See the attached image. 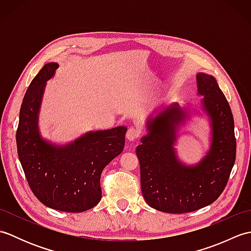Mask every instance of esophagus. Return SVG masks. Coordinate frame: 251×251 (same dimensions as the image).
I'll return each instance as SVG.
<instances>
[{"label": "esophagus", "instance_id": "obj_1", "mask_svg": "<svg viewBox=\"0 0 251 251\" xmlns=\"http://www.w3.org/2000/svg\"><path fill=\"white\" fill-rule=\"evenodd\" d=\"M141 128L139 126H132L130 127V128L127 130V134H126V137L127 139H128L129 141H132V140H136L138 139V138L140 137L141 135Z\"/></svg>", "mask_w": 251, "mask_h": 251}]
</instances>
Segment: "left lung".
<instances>
[{"label": "left lung", "mask_w": 251, "mask_h": 251, "mask_svg": "<svg viewBox=\"0 0 251 251\" xmlns=\"http://www.w3.org/2000/svg\"><path fill=\"white\" fill-rule=\"evenodd\" d=\"M199 94L212 123L209 153L196 166L188 167L176 157L173 143L185 113L178 104L148 122L149 134L137 147L141 191L149 206L168 214L195 211L214 202L226 186L236 157L234 119L216 78L197 74Z\"/></svg>", "instance_id": "obj_1"}]
</instances>
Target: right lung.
<instances>
[{"mask_svg":"<svg viewBox=\"0 0 251 251\" xmlns=\"http://www.w3.org/2000/svg\"><path fill=\"white\" fill-rule=\"evenodd\" d=\"M59 68L50 62L32 79L21 103L16 132L19 161L36 199L47 207L82 212L101 200L103 168L124 150L127 128L92 131L65 147L44 141L37 130V113L46 81Z\"/></svg>","mask_w":251,"mask_h":251,"instance_id":"1","label":"right lung"}]
</instances>
